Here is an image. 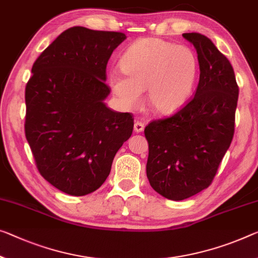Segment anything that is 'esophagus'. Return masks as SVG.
I'll return each instance as SVG.
<instances>
[{
  "mask_svg": "<svg viewBox=\"0 0 258 258\" xmlns=\"http://www.w3.org/2000/svg\"><path fill=\"white\" fill-rule=\"evenodd\" d=\"M134 130L136 133H142L143 130H144V123L141 121H136L134 124Z\"/></svg>",
  "mask_w": 258,
  "mask_h": 258,
  "instance_id": "34e87169",
  "label": "esophagus"
}]
</instances>
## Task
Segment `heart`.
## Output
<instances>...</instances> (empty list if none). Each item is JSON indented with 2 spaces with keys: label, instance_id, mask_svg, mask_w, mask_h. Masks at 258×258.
I'll list each match as a JSON object with an SVG mask.
<instances>
[{
  "label": "heart",
  "instance_id": "1",
  "mask_svg": "<svg viewBox=\"0 0 258 258\" xmlns=\"http://www.w3.org/2000/svg\"><path fill=\"white\" fill-rule=\"evenodd\" d=\"M121 69L108 74V85L123 108H137L146 90V101L158 114H169L183 106L195 86L196 54L187 46L144 38L126 49Z\"/></svg>",
  "mask_w": 258,
  "mask_h": 258
}]
</instances>
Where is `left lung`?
I'll return each instance as SVG.
<instances>
[{
	"instance_id": "obj_1",
	"label": "left lung",
	"mask_w": 258,
	"mask_h": 258,
	"mask_svg": "<svg viewBox=\"0 0 258 258\" xmlns=\"http://www.w3.org/2000/svg\"><path fill=\"white\" fill-rule=\"evenodd\" d=\"M194 45L200 64L195 96L168 117L145 126L146 176L162 197L183 201L207 189L234 135L239 97L234 70L208 37L182 34Z\"/></svg>"
}]
</instances>
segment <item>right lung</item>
Returning <instances> with one entry per match:
<instances>
[{"label": "right lung", "instance_id": "right-lung-1", "mask_svg": "<svg viewBox=\"0 0 258 258\" xmlns=\"http://www.w3.org/2000/svg\"><path fill=\"white\" fill-rule=\"evenodd\" d=\"M126 39L121 32L75 26L62 32L32 67L25 89V136L43 179L71 196L96 191L134 117L106 105V66Z\"/></svg>", "mask_w": 258, "mask_h": 258}]
</instances>
